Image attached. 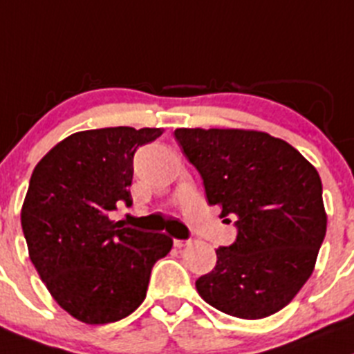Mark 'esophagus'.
<instances>
[{
  "instance_id": "esophagus-1",
  "label": "esophagus",
  "mask_w": 354,
  "mask_h": 354,
  "mask_svg": "<svg viewBox=\"0 0 354 354\" xmlns=\"http://www.w3.org/2000/svg\"><path fill=\"white\" fill-rule=\"evenodd\" d=\"M187 243H189V241H187V240H174V245H175V247H177V248L186 247Z\"/></svg>"
}]
</instances>
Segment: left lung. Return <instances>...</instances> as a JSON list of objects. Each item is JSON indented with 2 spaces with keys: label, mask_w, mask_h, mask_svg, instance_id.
<instances>
[{
  "label": "left lung",
  "mask_w": 354,
  "mask_h": 354,
  "mask_svg": "<svg viewBox=\"0 0 354 354\" xmlns=\"http://www.w3.org/2000/svg\"><path fill=\"white\" fill-rule=\"evenodd\" d=\"M175 139L203 179L210 205L238 234L196 280L205 302L225 315L266 318L297 295L326 233L322 179L295 147L269 133L177 129Z\"/></svg>",
  "instance_id": "obj_1"
}]
</instances>
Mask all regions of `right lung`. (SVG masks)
<instances>
[{"label": "right lung", "instance_id": "right-lung-1", "mask_svg": "<svg viewBox=\"0 0 354 354\" xmlns=\"http://www.w3.org/2000/svg\"><path fill=\"white\" fill-rule=\"evenodd\" d=\"M161 129L111 127L64 139L36 165L20 222L31 262L57 304L88 325L129 316L146 299L151 269L170 252L163 233L109 218L132 205L137 147Z\"/></svg>", "mask_w": 354, "mask_h": 354}]
</instances>
